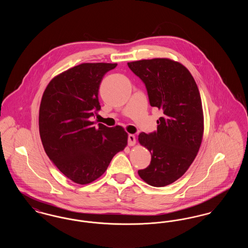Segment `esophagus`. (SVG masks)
<instances>
[{"mask_svg": "<svg viewBox=\"0 0 248 248\" xmlns=\"http://www.w3.org/2000/svg\"><path fill=\"white\" fill-rule=\"evenodd\" d=\"M136 144V137L135 135L129 134L128 135V145L129 146H134Z\"/></svg>", "mask_w": 248, "mask_h": 248, "instance_id": "1", "label": "esophagus"}]
</instances>
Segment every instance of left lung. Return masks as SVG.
I'll use <instances>...</instances> for the list:
<instances>
[{"instance_id":"left-lung-1","label":"left lung","mask_w":248,"mask_h":248,"mask_svg":"<svg viewBox=\"0 0 248 248\" xmlns=\"http://www.w3.org/2000/svg\"><path fill=\"white\" fill-rule=\"evenodd\" d=\"M145 83L150 104L163 116L157 132L139 135L151 154L150 165L139 175L151 186L165 187L182 177L199 152L203 136L200 92L189 70L170 59H142L127 63Z\"/></svg>"}]
</instances>
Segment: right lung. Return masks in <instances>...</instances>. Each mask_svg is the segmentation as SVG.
Here are the masks:
<instances>
[{
	"mask_svg": "<svg viewBox=\"0 0 248 248\" xmlns=\"http://www.w3.org/2000/svg\"><path fill=\"white\" fill-rule=\"evenodd\" d=\"M116 63H82L55 76L40 105L39 131L44 149L59 171L73 182L89 184L101 177L115 154L124 150L128 134L90 117L100 109L98 89Z\"/></svg>",
	"mask_w": 248,
	"mask_h": 248,
	"instance_id": "obj_1",
	"label": "right lung"
}]
</instances>
